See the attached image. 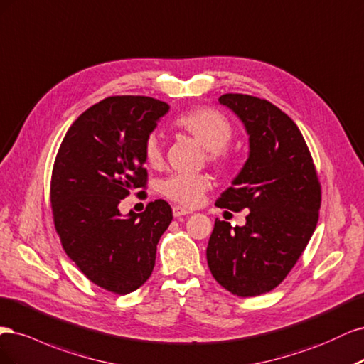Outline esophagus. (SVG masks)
Segmentation results:
<instances>
[{"mask_svg": "<svg viewBox=\"0 0 364 364\" xmlns=\"http://www.w3.org/2000/svg\"><path fill=\"white\" fill-rule=\"evenodd\" d=\"M189 213H191L189 210H186V208L180 207V205H173V207H172V215H173V218H181V216L189 215Z\"/></svg>", "mask_w": 364, "mask_h": 364, "instance_id": "esophagus-1", "label": "esophagus"}]
</instances>
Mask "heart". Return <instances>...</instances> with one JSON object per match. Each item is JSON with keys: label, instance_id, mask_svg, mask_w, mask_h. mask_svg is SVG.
I'll list each match as a JSON object with an SVG mask.
<instances>
[{"label": "heart", "instance_id": "1", "mask_svg": "<svg viewBox=\"0 0 364 364\" xmlns=\"http://www.w3.org/2000/svg\"><path fill=\"white\" fill-rule=\"evenodd\" d=\"M177 127L189 133L208 151V159L220 168L230 166L231 159L225 146L232 137V127L224 114L213 109H196L181 114ZM145 160L157 168L163 160L161 144L156 134H149L144 145ZM160 193L184 207H195L210 189V178L204 173H172L160 183Z\"/></svg>", "mask_w": 364, "mask_h": 364}]
</instances>
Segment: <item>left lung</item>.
Segmentation results:
<instances>
[{
  "instance_id": "obj_1",
  "label": "left lung",
  "mask_w": 364,
  "mask_h": 364,
  "mask_svg": "<svg viewBox=\"0 0 364 364\" xmlns=\"http://www.w3.org/2000/svg\"><path fill=\"white\" fill-rule=\"evenodd\" d=\"M219 104L250 136L243 168L216 205L250 210L243 227L215 220L207 263L218 283L242 298L275 289L306 250L319 219L321 184L299 128L277 105L243 93Z\"/></svg>"
}]
</instances>
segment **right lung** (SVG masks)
Segmentation results:
<instances>
[{
	"label": "right lung",
	"mask_w": 364,
	"mask_h": 364,
	"mask_svg": "<svg viewBox=\"0 0 364 364\" xmlns=\"http://www.w3.org/2000/svg\"><path fill=\"white\" fill-rule=\"evenodd\" d=\"M169 109L149 97L105 98L69 127L54 161L51 207L63 250L92 283L118 295L149 278L172 220L163 199L142 213L119 212L121 199L146 184L145 140Z\"/></svg>",
	"instance_id": "add662e5"
}]
</instances>
